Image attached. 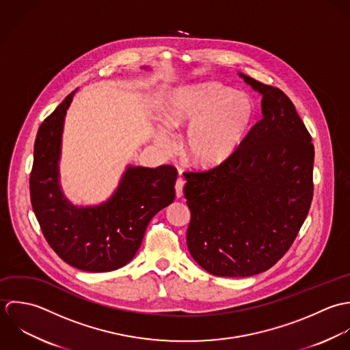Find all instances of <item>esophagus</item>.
<instances>
[{
    "label": "esophagus",
    "mask_w": 350,
    "mask_h": 350,
    "mask_svg": "<svg viewBox=\"0 0 350 350\" xmlns=\"http://www.w3.org/2000/svg\"><path fill=\"white\" fill-rule=\"evenodd\" d=\"M183 188H184V180L181 177H178L176 181V196L178 199L183 196Z\"/></svg>",
    "instance_id": "obj_1"
}]
</instances>
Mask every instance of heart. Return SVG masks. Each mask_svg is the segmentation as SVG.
I'll use <instances>...</instances> for the list:
<instances>
[{
	"label": "heart",
	"mask_w": 350,
	"mask_h": 350,
	"mask_svg": "<svg viewBox=\"0 0 350 350\" xmlns=\"http://www.w3.org/2000/svg\"><path fill=\"white\" fill-rule=\"evenodd\" d=\"M165 118L174 130L191 129L187 139L191 162L215 167L232 158L243 144L256 118V104L246 93L220 83H203L177 92ZM158 140L166 150L173 147V139L165 133Z\"/></svg>",
	"instance_id": "heart-1"
}]
</instances>
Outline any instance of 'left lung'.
<instances>
[{
	"label": "left lung",
	"instance_id": "left-lung-1",
	"mask_svg": "<svg viewBox=\"0 0 350 350\" xmlns=\"http://www.w3.org/2000/svg\"><path fill=\"white\" fill-rule=\"evenodd\" d=\"M239 75L262 94V119L227 162L184 173L187 245L219 278L272 268L297 237L314 195V144L293 103L279 88Z\"/></svg>",
	"mask_w": 350,
	"mask_h": 350
}]
</instances>
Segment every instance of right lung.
I'll list each match as a JSON object with an SVG mask.
<instances>
[{"instance_id": "obj_1", "label": "right lung", "mask_w": 350, "mask_h": 350, "mask_svg": "<svg viewBox=\"0 0 350 350\" xmlns=\"http://www.w3.org/2000/svg\"><path fill=\"white\" fill-rule=\"evenodd\" d=\"M74 93L39 127L29 176L31 203L46 241L65 262L85 272H111L134 258L152 216L173 203L177 169L129 166L108 202L85 208L70 204L59 188L58 161Z\"/></svg>"}]
</instances>
